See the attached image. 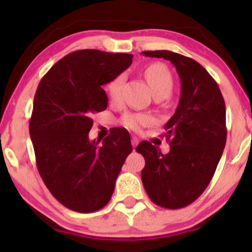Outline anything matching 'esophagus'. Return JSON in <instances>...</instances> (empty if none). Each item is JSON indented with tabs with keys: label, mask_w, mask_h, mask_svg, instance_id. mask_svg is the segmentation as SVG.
I'll return each instance as SVG.
<instances>
[{
	"label": "esophagus",
	"mask_w": 252,
	"mask_h": 252,
	"mask_svg": "<svg viewBox=\"0 0 252 252\" xmlns=\"http://www.w3.org/2000/svg\"><path fill=\"white\" fill-rule=\"evenodd\" d=\"M137 144H139V139H137L136 136H133L132 137V146H133V148H135Z\"/></svg>",
	"instance_id": "esophagus-1"
}]
</instances>
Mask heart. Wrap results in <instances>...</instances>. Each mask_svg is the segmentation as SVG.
I'll return each instance as SVG.
<instances>
[{"instance_id": "b5f03b06", "label": "heart", "mask_w": 252, "mask_h": 252, "mask_svg": "<svg viewBox=\"0 0 252 252\" xmlns=\"http://www.w3.org/2000/svg\"><path fill=\"white\" fill-rule=\"evenodd\" d=\"M146 78L149 82L151 89H153L155 96H164L166 97L171 94L173 89V77L168 68L163 64L156 63L150 65L147 68ZM125 81V74H118L106 85V92L112 101H118L122 96V88ZM151 118L147 115L141 113H129L124 118V124L132 129H139L140 127L149 125Z\"/></svg>"}]
</instances>
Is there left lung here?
Instances as JSON below:
<instances>
[{"mask_svg": "<svg viewBox=\"0 0 252 252\" xmlns=\"http://www.w3.org/2000/svg\"><path fill=\"white\" fill-rule=\"evenodd\" d=\"M174 65L181 82L178 108L165 125L170 151L149 141L136 147L146 160L143 187L155 204L185 208L197 199L215 174L226 144V106L219 86L197 62L168 50L143 51Z\"/></svg>", "mask_w": 252, "mask_h": 252, "instance_id": "8db88e82", "label": "left lung"}]
</instances>
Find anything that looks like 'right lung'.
Here are the masks:
<instances>
[{
  "label": "right lung",
  "mask_w": 252,
  "mask_h": 252,
  "mask_svg": "<svg viewBox=\"0 0 252 252\" xmlns=\"http://www.w3.org/2000/svg\"><path fill=\"white\" fill-rule=\"evenodd\" d=\"M133 55L78 50L41 79L34 96L30 135L36 166L55 198L73 211L95 212L108 204L126 157L129 133L115 127L91 141L92 116L108 106L103 85L132 64Z\"/></svg>",
  "instance_id": "right-lung-1"
}]
</instances>
